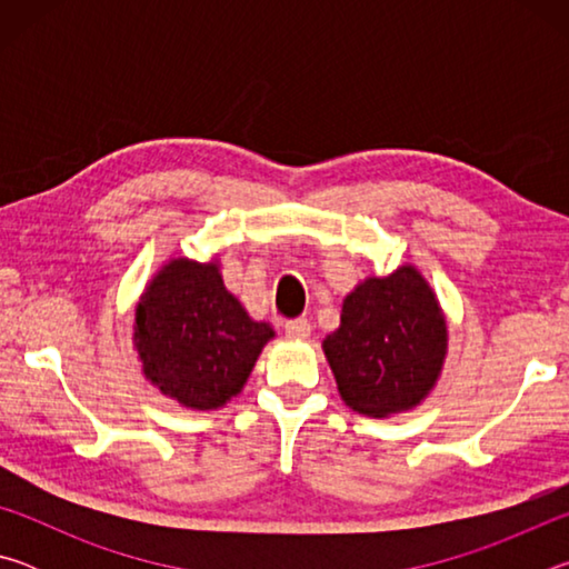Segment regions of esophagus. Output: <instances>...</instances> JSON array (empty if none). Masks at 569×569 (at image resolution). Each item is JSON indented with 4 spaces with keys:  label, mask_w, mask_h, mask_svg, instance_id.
Returning <instances> with one entry per match:
<instances>
[{
    "label": "esophagus",
    "mask_w": 569,
    "mask_h": 569,
    "mask_svg": "<svg viewBox=\"0 0 569 569\" xmlns=\"http://www.w3.org/2000/svg\"><path fill=\"white\" fill-rule=\"evenodd\" d=\"M286 336H291V339H308L311 336V321L306 319H296V321H286Z\"/></svg>",
    "instance_id": "1"
}]
</instances>
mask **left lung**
<instances>
[{
  "instance_id": "left-lung-1",
  "label": "left lung",
  "mask_w": 569,
  "mask_h": 569,
  "mask_svg": "<svg viewBox=\"0 0 569 569\" xmlns=\"http://www.w3.org/2000/svg\"><path fill=\"white\" fill-rule=\"evenodd\" d=\"M323 353L346 407L383 419L429 397L447 356V321L413 266L366 278L343 298Z\"/></svg>"
}]
</instances>
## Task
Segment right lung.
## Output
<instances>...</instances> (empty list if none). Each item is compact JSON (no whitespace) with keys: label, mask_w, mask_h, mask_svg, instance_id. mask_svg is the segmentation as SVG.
Segmentation results:
<instances>
[{"label":"right lung","mask_w":569,"mask_h":569,"mask_svg":"<svg viewBox=\"0 0 569 569\" xmlns=\"http://www.w3.org/2000/svg\"><path fill=\"white\" fill-rule=\"evenodd\" d=\"M146 379L188 409H218L240 393L273 329L228 291L218 263L176 258L134 308Z\"/></svg>","instance_id":"1"}]
</instances>
